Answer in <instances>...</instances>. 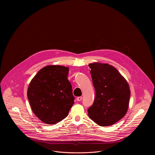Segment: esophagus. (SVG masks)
I'll return each mask as SVG.
<instances>
[{
	"label": "esophagus",
	"mask_w": 155,
	"mask_h": 155,
	"mask_svg": "<svg viewBox=\"0 0 155 155\" xmlns=\"http://www.w3.org/2000/svg\"><path fill=\"white\" fill-rule=\"evenodd\" d=\"M82 100V97H78L76 98V100L78 101H81Z\"/></svg>",
	"instance_id": "1"
}]
</instances>
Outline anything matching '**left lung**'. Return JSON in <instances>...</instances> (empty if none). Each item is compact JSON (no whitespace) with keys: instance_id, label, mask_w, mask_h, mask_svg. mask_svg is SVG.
<instances>
[{"instance_id":"obj_1","label":"left lung","mask_w":155,"mask_h":155,"mask_svg":"<svg viewBox=\"0 0 155 155\" xmlns=\"http://www.w3.org/2000/svg\"><path fill=\"white\" fill-rule=\"evenodd\" d=\"M95 90L89 117L101 127L110 126L126 114L131 91L127 80L113 66L95 62L88 64Z\"/></svg>"}]
</instances>
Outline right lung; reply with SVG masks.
Segmentation results:
<instances>
[{"instance_id":"add662e5","label":"right lung","mask_w":155,"mask_h":155,"mask_svg":"<svg viewBox=\"0 0 155 155\" xmlns=\"http://www.w3.org/2000/svg\"><path fill=\"white\" fill-rule=\"evenodd\" d=\"M68 71V67L59 65L44 67L28 85L27 97L31 110L45 124H55L64 119L74 104Z\"/></svg>"}]
</instances>
